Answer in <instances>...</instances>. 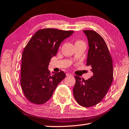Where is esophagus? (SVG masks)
Instances as JSON below:
<instances>
[{
  "label": "esophagus",
  "instance_id": "obj_1",
  "mask_svg": "<svg viewBox=\"0 0 129 129\" xmlns=\"http://www.w3.org/2000/svg\"><path fill=\"white\" fill-rule=\"evenodd\" d=\"M66 76H72V75L71 74V73L68 72V73H67V74H66Z\"/></svg>",
  "mask_w": 129,
  "mask_h": 129
}]
</instances>
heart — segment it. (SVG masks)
I'll use <instances>...</instances> for the list:
<instances>
[{
    "label": "heart",
    "mask_w": 129,
    "mask_h": 129,
    "mask_svg": "<svg viewBox=\"0 0 129 129\" xmlns=\"http://www.w3.org/2000/svg\"><path fill=\"white\" fill-rule=\"evenodd\" d=\"M81 42H82V41H80V40L77 41V42H76V43H81Z\"/></svg>",
    "instance_id": "obj_1"
}]
</instances>
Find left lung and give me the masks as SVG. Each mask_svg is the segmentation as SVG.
<instances>
[{"mask_svg": "<svg viewBox=\"0 0 129 129\" xmlns=\"http://www.w3.org/2000/svg\"><path fill=\"white\" fill-rule=\"evenodd\" d=\"M88 41L86 65L90 66L93 76L85 80L75 76L73 89L75 99L85 107L94 106L102 100L113 81L112 60L105 41L93 30H84Z\"/></svg>", "mask_w": 129, "mask_h": 129, "instance_id": "1", "label": "left lung"}]
</instances>
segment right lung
Segmentation results:
<instances>
[{
    "mask_svg": "<svg viewBox=\"0 0 129 129\" xmlns=\"http://www.w3.org/2000/svg\"><path fill=\"white\" fill-rule=\"evenodd\" d=\"M73 31L44 28L38 30L23 50L21 85L24 95L33 103L42 104L49 100L58 85L66 77L63 71L48 70L50 59L57 54L61 43Z\"/></svg>",
    "mask_w": 129,
    "mask_h": 129,
    "instance_id": "1",
    "label": "right lung"
}]
</instances>
